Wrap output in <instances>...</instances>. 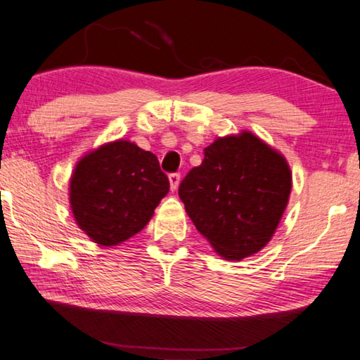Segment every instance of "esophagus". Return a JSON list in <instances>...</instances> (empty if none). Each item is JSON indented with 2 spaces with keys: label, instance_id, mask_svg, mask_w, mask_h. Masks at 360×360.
Listing matches in <instances>:
<instances>
[{
  "label": "esophagus",
  "instance_id": "1",
  "mask_svg": "<svg viewBox=\"0 0 360 360\" xmlns=\"http://www.w3.org/2000/svg\"><path fill=\"white\" fill-rule=\"evenodd\" d=\"M169 180H170V188L172 190H176L179 188V185H180V174H170L169 175Z\"/></svg>",
  "mask_w": 360,
  "mask_h": 360
}]
</instances>
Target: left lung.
Wrapping results in <instances>:
<instances>
[{
	"mask_svg": "<svg viewBox=\"0 0 360 360\" xmlns=\"http://www.w3.org/2000/svg\"><path fill=\"white\" fill-rule=\"evenodd\" d=\"M179 186L195 228L224 259L259 252L287 208V160L250 132L218 137Z\"/></svg>",
	"mask_w": 360,
	"mask_h": 360,
	"instance_id": "1",
	"label": "left lung"
}]
</instances>
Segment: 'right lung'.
Returning <instances> with one entry per match:
<instances>
[{"mask_svg": "<svg viewBox=\"0 0 360 360\" xmlns=\"http://www.w3.org/2000/svg\"><path fill=\"white\" fill-rule=\"evenodd\" d=\"M169 186L152 152L116 141L78 162L70 206L77 224L96 244L117 245L144 229Z\"/></svg>", "mask_w": 360, "mask_h": 360, "instance_id": "obj_1", "label": "right lung"}]
</instances>
